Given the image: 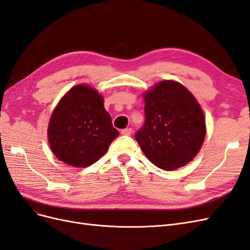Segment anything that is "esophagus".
I'll return each mask as SVG.
<instances>
[{"label":"esophagus","instance_id":"1","mask_svg":"<svg viewBox=\"0 0 250 250\" xmlns=\"http://www.w3.org/2000/svg\"><path fill=\"white\" fill-rule=\"evenodd\" d=\"M121 133L124 134V135H131L132 134V129H131V128H125V129L121 131Z\"/></svg>","mask_w":250,"mask_h":250}]
</instances>
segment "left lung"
I'll return each mask as SVG.
<instances>
[{
    "mask_svg": "<svg viewBox=\"0 0 250 250\" xmlns=\"http://www.w3.org/2000/svg\"><path fill=\"white\" fill-rule=\"evenodd\" d=\"M144 100L146 120L134 137L146 157L168 171L190 163L207 132L195 97L179 82L164 80L144 94Z\"/></svg>",
    "mask_w": 250,
    "mask_h": 250,
    "instance_id": "left-lung-1",
    "label": "left lung"
}]
</instances>
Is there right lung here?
<instances>
[{"label":"right lung","mask_w":250,"mask_h":250,"mask_svg":"<svg viewBox=\"0 0 250 250\" xmlns=\"http://www.w3.org/2000/svg\"><path fill=\"white\" fill-rule=\"evenodd\" d=\"M103 103V97L84 84L72 87L58 102L50 119L48 139L59 161L85 168L106 152L119 131Z\"/></svg>","instance_id":"obj_1"}]
</instances>
